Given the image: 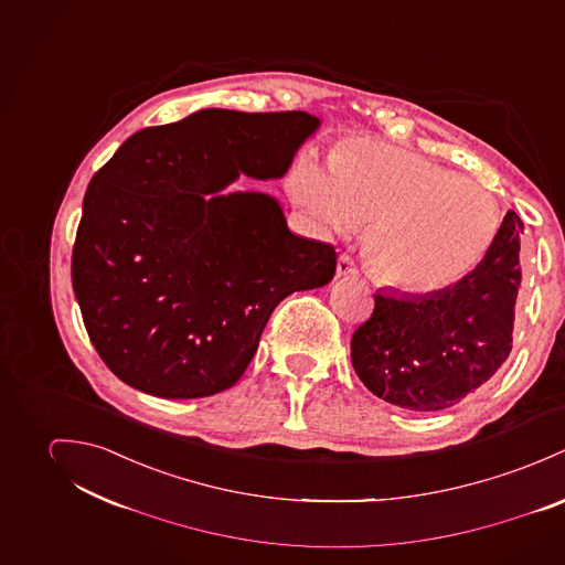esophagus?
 <instances>
[{"label":"esophagus","mask_w":565,"mask_h":565,"mask_svg":"<svg viewBox=\"0 0 565 565\" xmlns=\"http://www.w3.org/2000/svg\"><path fill=\"white\" fill-rule=\"evenodd\" d=\"M355 275H360V268L355 266V262L349 253H342L338 257V277H355Z\"/></svg>","instance_id":"1"}]
</instances>
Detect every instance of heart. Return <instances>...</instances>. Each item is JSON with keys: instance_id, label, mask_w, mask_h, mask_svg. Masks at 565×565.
<instances>
[{"instance_id": "1", "label": "heart", "mask_w": 565, "mask_h": 565, "mask_svg": "<svg viewBox=\"0 0 565 565\" xmlns=\"http://www.w3.org/2000/svg\"><path fill=\"white\" fill-rule=\"evenodd\" d=\"M292 199L316 225L364 230L376 275L412 295L457 286L492 252L501 232L494 192L407 149L364 142L333 169L303 156L288 178Z\"/></svg>"}]
</instances>
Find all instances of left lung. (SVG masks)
<instances>
[{"label": "left lung", "mask_w": 565, "mask_h": 565, "mask_svg": "<svg viewBox=\"0 0 565 565\" xmlns=\"http://www.w3.org/2000/svg\"><path fill=\"white\" fill-rule=\"evenodd\" d=\"M522 230L509 210L492 252L452 288L423 297L376 292L375 310L351 338L353 369L375 396L438 412L501 369L511 353Z\"/></svg>", "instance_id": "8db88e82"}]
</instances>
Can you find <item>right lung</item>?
Listing matches in <instances>:
<instances>
[{"instance_id":"obj_1","label":"right lung","mask_w":565,"mask_h":565,"mask_svg":"<svg viewBox=\"0 0 565 565\" xmlns=\"http://www.w3.org/2000/svg\"><path fill=\"white\" fill-rule=\"evenodd\" d=\"M320 121L301 110L207 108L145 127L90 180L71 257L84 327L104 364L162 398L232 387L273 310L329 284L333 245L295 236L241 173L281 178Z\"/></svg>"}]
</instances>
